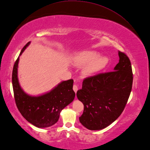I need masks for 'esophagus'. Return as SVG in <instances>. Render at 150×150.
I'll use <instances>...</instances> for the list:
<instances>
[{
    "label": "esophagus",
    "mask_w": 150,
    "mask_h": 150,
    "mask_svg": "<svg viewBox=\"0 0 150 150\" xmlns=\"http://www.w3.org/2000/svg\"><path fill=\"white\" fill-rule=\"evenodd\" d=\"M73 90H74V91L75 92V93L77 92V91L78 90V86L76 85H74V86H73Z\"/></svg>",
    "instance_id": "esophagus-1"
}]
</instances>
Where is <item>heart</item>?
Here are the masks:
<instances>
[{
	"label": "heart",
	"mask_w": 150,
	"mask_h": 150,
	"mask_svg": "<svg viewBox=\"0 0 150 150\" xmlns=\"http://www.w3.org/2000/svg\"><path fill=\"white\" fill-rule=\"evenodd\" d=\"M99 56V53L94 51H84L74 58V63L77 66L88 64L84 69V72L91 75L104 68L108 62L106 57Z\"/></svg>",
	"instance_id": "1"
}]
</instances>
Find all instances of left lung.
<instances>
[{"label": "left lung", "instance_id": "8db88e82", "mask_svg": "<svg viewBox=\"0 0 150 150\" xmlns=\"http://www.w3.org/2000/svg\"><path fill=\"white\" fill-rule=\"evenodd\" d=\"M119 62L111 72L87 77L77 97L84 105L79 122L86 129H104L123 111L132 90L133 73L127 54L118 51Z\"/></svg>", "mask_w": 150, "mask_h": 150}]
</instances>
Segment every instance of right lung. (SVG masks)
I'll return each instance as SVG.
<instances>
[{"label": "right lung", "instance_id": "1", "mask_svg": "<svg viewBox=\"0 0 150 150\" xmlns=\"http://www.w3.org/2000/svg\"><path fill=\"white\" fill-rule=\"evenodd\" d=\"M30 42L26 44L20 53L21 55ZM19 57L14 64L12 73V83L16 105L23 117L28 122L39 128L52 126L56 123L60 113L75 97L72 89L73 79L60 83L50 92L39 97H31L21 88L18 82L17 68Z\"/></svg>", "mask_w": 150, "mask_h": 150}]
</instances>
